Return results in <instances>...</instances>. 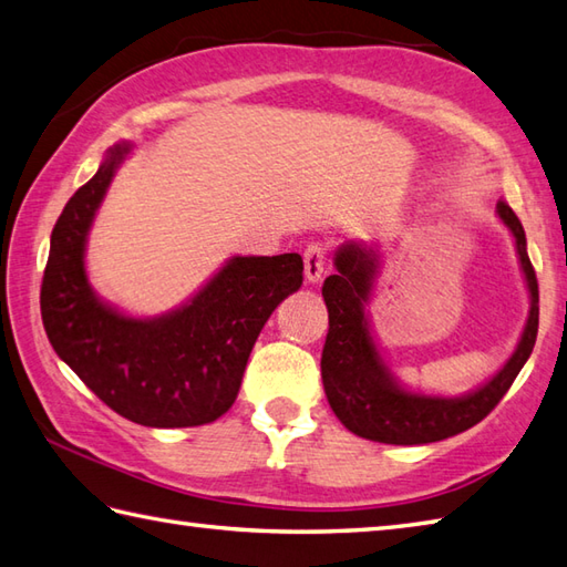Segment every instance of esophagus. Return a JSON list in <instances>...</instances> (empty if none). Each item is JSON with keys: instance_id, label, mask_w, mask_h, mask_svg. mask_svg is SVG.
<instances>
[{"instance_id": "obj_1", "label": "esophagus", "mask_w": 567, "mask_h": 567, "mask_svg": "<svg viewBox=\"0 0 567 567\" xmlns=\"http://www.w3.org/2000/svg\"><path fill=\"white\" fill-rule=\"evenodd\" d=\"M328 267V249L320 245H308V249L303 251V269H306V279L313 284L320 281L322 271Z\"/></svg>"}]
</instances>
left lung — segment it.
I'll return each mask as SVG.
<instances>
[{
  "label": "left lung",
  "instance_id": "8db88e82",
  "mask_svg": "<svg viewBox=\"0 0 567 567\" xmlns=\"http://www.w3.org/2000/svg\"><path fill=\"white\" fill-rule=\"evenodd\" d=\"M496 213L516 239V251L530 291V313L512 360L489 384L462 399L411 394L391 379L386 364L381 362L377 352L372 334H369V322L364 316V300L377 274V257L357 245H344L338 251V257H334L338 274L328 276L322 284L330 328L320 357V372L330 409L344 429L367 437V441L386 445L445 441V437L467 431L482 419H487L509 391L536 344L538 281L534 264L526 254L522 219L504 200L496 203Z\"/></svg>",
  "mask_w": 567,
  "mask_h": 567
}]
</instances>
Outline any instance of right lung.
<instances>
[{
	"label": "right lung",
	"mask_w": 567,
	"mask_h": 567,
	"mask_svg": "<svg viewBox=\"0 0 567 567\" xmlns=\"http://www.w3.org/2000/svg\"><path fill=\"white\" fill-rule=\"evenodd\" d=\"M130 146L110 148L65 203L41 281V318L55 354L100 401L148 429L213 423L237 399L264 322L303 284L300 254L235 257L188 306L154 320L126 318L92 293L85 239Z\"/></svg>",
	"instance_id": "right-lung-1"
}]
</instances>
